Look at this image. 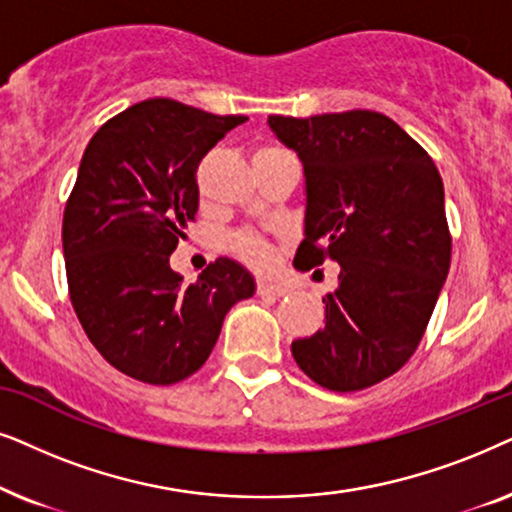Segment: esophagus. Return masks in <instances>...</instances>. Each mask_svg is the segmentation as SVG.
Masks as SVG:
<instances>
[{
    "mask_svg": "<svg viewBox=\"0 0 512 512\" xmlns=\"http://www.w3.org/2000/svg\"><path fill=\"white\" fill-rule=\"evenodd\" d=\"M257 295L262 297H283L288 295V285L285 283H278V281H262L257 283Z\"/></svg>",
    "mask_w": 512,
    "mask_h": 512,
    "instance_id": "esophagus-1",
    "label": "esophagus"
}]
</instances>
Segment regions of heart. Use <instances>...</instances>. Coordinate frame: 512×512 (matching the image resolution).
<instances>
[{
	"label": "heart",
	"mask_w": 512,
	"mask_h": 512,
	"mask_svg": "<svg viewBox=\"0 0 512 512\" xmlns=\"http://www.w3.org/2000/svg\"><path fill=\"white\" fill-rule=\"evenodd\" d=\"M278 152H283V147L278 145L260 147L255 152V159H267V156H274ZM229 248L234 250L238 257H243L245 262L257 264V267H264V264H269L271 260L269 243L264 241L260 234H255V231H236V234L229 238Z\"/></svg>",
	"instance_id": "obj_1"
}]
</instances>
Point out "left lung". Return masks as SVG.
<instances>
[{
    "label": "left lung",
    "mask_w": 512,
    "mask_h": 512,
    "mask_svg": "<svg viewBox=\"0 0 512 512\" xmlns=\"http://www.w3.org/2000/svg\"><path fill=\"white\" fill-rule=\"evenodd\" d=\"M269 126L304 163L295 262L302 271L325 260L342 267L339 288L323 299L325 327L295 339L292 356L318 386L363 391L412 358L447 278L442 177L417 140L372 109L271 114Z\"/></svg>",
    "instance_id": "8db88e82"
}]
</instances>
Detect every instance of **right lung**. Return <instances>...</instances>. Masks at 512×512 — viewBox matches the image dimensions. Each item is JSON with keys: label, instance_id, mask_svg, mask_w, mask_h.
<instances>
[{"label": "right lung", "instance_id": "obj_1", "mask_svg": "<svg viewBox=\"0 0 512 512\" xmlns=\"http://www.w3.org/2000/svg\"><path fill=\"white\" fill-rule=\"evenodd\" d=\"M170 98L142 100L88 142L63 215L70 299L86 337L128 377L168 386L192 377L222 320L255 281L227 257L185 283L170 255L196 220L203 156L243 124Z\"/></svg>", "mask_w": 512, "mask_h": 512}]
</instances>
